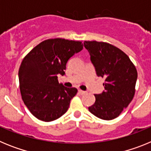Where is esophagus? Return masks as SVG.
I'll return each mask as SVG.
<instances>
[{"label":"esophagus","instance_id":"esophagus-1","mask_svg":"<svg viewBox=\"0 0 151 151\" xmlns=\"http://www.w3.org/2000/svg\"><path fill=\"white\" fill-rule=\"evenodd\" d=\"M78 93H79L80 94H86L87 92L85 91H82V90H78Z\"/></svg>","mask_w":151,"mask_h":151}]
</instances>
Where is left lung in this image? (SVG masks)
Instances as JSON below:
<instances>
[{"instance_id":"left-lung-1","label":"left lung","mask_w":151,"mask_h":151,"mask_svg":"<svg viewBox=\"0 0 151 151\" xmlns=\"http://www.w3.org/2000/svg\"><path fill=\"white\" fill-rule=\"evenodd\" d=\"M97 76L105 78L104 91L95 94L88 110L95 116L111 120L132 101L138 78L135 66L123 51L110 44L84 41Z\"/></svg>"}]
</instances>
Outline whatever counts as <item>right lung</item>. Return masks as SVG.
Segmentation results:
<instances>
[{"mask_svg":"<svg viewBox=\"0 0 151 151\" xmlns=\"http://www.w3.org/2000/svg\"><path fill=\"white\" fill-rule=\"evenodd\" d=\"M82 49L81 41L48 39L35 47L23 59L19 70L21 95L37 119L50 122L68 110L78 91L60 84L57 75L65 74L68 60Z\"/></svg>","mask_w":151,"mask_h":151,"instance_id":"1","label":"right lung"}]
</instances>
